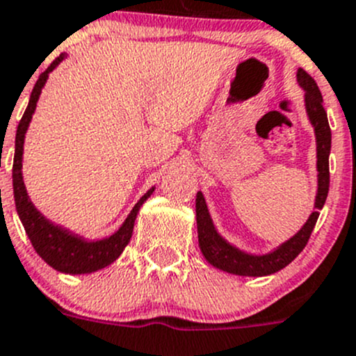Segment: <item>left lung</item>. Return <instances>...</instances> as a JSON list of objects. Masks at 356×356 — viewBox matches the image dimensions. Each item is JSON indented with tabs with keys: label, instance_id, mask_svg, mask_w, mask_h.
Masks as SVG:
<instances>
[{
	"label": "left lung",
	"instance_id": "obj_1",
	"mask_svg": "<svg viewBox=\"0 0 356 356\" xmlns=\"http://www.w3.org/2000/svg\"><path fill=\"white\" fill-rule=\"evenodd\" d=\"M298 83L305 92V108L308 115L309 123L313 127L316 140V196L313 212L309 213L308 220L302 224L301 229L275 247L273 250L266 254H250L236 245L229 243L219 231L213 226V220L210 217L209 207H207L203 193H196V227H198V245L203 257L213 268L226 273L238 275V277H268L277 271L284 270L285 266L291 264L296 257L302 252V248L308 243L312 231L315 227L316 219L320 216V210L323 209V203L329 193V154H330V134L329 120L323 109V99L320 94L315 79L305 71L298 69Z\"/></svg>",
	"mask_w": 356,
	"mask_h": 356
}]
</instances>
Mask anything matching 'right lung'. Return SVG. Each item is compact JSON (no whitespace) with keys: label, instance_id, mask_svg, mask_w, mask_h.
<instances>
[{"label":"right lung","instance_id":"obj_1","mask_svg":"<svg viewBox=\"0 0 356 356\" xmlns=\"http://www.w3.org/2000/svg\"><path fill=\"white\" fill-rule=\"evenodd\" d=\"M65 57H67V55L62 54L60 57H57L51 62L50 67H48L47 71L41 72L36 85H34L33 92H31V99L29 104H27L26 113H24L19 127H17L15 156H13L12 174L13 198H15V209L17 213H19L20 222H22L24 229H26L27 236H29L31 243H33L38 255H40L48 266H51L54 270L60 271V273L88 275L94 273V271L104 270L106 266L113 264V262L122 255L123 248L129 245L130 238H132L137 213H139L144 202L153 195L154 186L151 189H147L146 195L140 196V200L134 205V209L130 210V213L127 216V219L123 220L122 226L118 227V231H115V233L109 234V236L101 238V240H86V238L72 233L67 227L60 226V224L51 222V220L47 219V217L34 207V203L31 202L22 177L24 140H26L27 129H29L34 111H36V104L38 101H40L41 90H43L44 83H47L48 74H50Z\"/></svg>","mask_w":356,"mask_h":356}]
</instances>
